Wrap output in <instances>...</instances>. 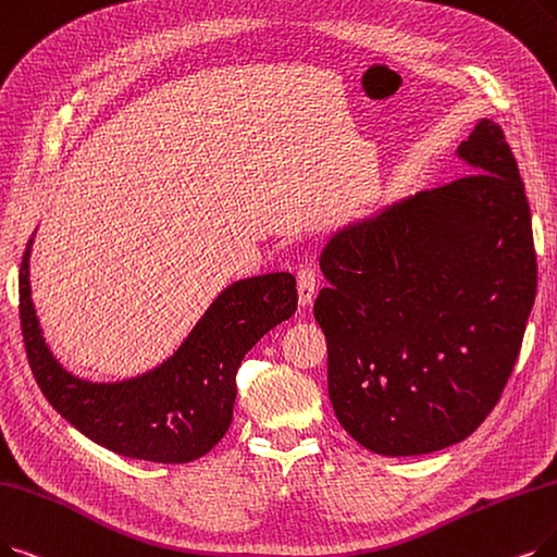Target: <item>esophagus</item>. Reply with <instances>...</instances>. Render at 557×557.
I'll return each mask as SVG.
<instances>
[{"label":"esophagus","mask_w":557,"mask_h":557,"mask_svg":"<svg viewBox=\"0 0 557 557\" xmlns=\"http://www.w3.org/2000/svg\"><path fill=\"white\" fill-rule=\"evenodd\" d=\"M297 290H299V304L308 306L315 297L318 290V276L310 267H301L297 272Z\"/></svg>","instance_id":"1"}]
</instances>
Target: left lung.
<instances>
[{
    "label": "left lung",
    "mask_w": 557,
    "mask_h": 557,
    "mask_svg": "<svg viewBox=\"0 0 557 557\" xmlns=\"http://www.w3.org/2000/svg\"><path fill=\"white\" fill-rule=\"evenodd\" d=\"M457 154L473 173L356 221L320 256L329 399L376 455L471 436L500 399L535 304L530 206L503 127L482 119Z\"/></svg>",
    "instance_id": "left-lung-1"
}]
</instances>
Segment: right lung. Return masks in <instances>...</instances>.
<instances>
[{
	"instance_id": "add662e5",
	"label": "right lung",
	"mask_w": 557,
	"mask_h": 557,
	"mask_svg": "<svg viewBox=\"0 0 557 557\" xmlns=\"http://www.w3.org/2000/svg\"><path fill=\"white\" fill-rule=\"evenodd\" d=\"M32 242L20 264V324L48 403L84 436L129 459L187 463L210 453L231 428L242 359L297 310L295 276L235 281L162 366L125 382L96 384L65 370L42 338L29 285Z\"/></svg>"
}]
</instances>
